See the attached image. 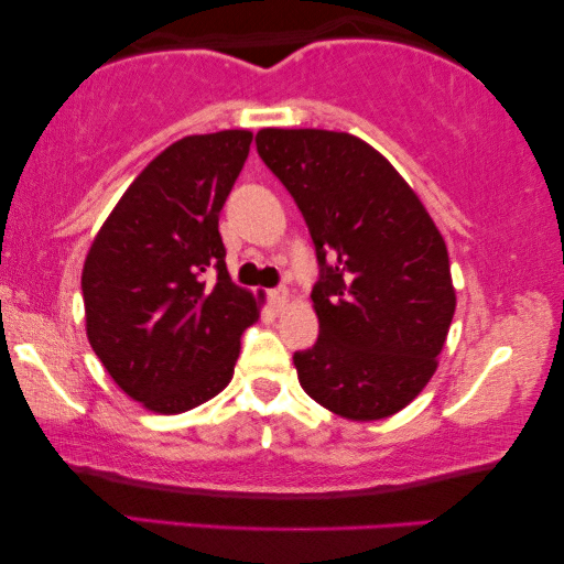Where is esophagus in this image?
Returning a JSON list of instances; mask_svg holds the SVG:
<instances>
[{
    "instance_id": "1",
    "label": "esophagus",
    "mask_w": 564,
    "mask_h": 564,
    "mask_svg": "<svg viewBox=\"0 0 564 564\" xmlns=\"http://www.w3.org/2000/svg\"><path fill=\"white\" fill-rule=\"evenodd\" d=\"M269 300H272L274 311H284V307L290 305V292L284 288H276V290L269 292Z\"/></svg>"
}]
</instances>
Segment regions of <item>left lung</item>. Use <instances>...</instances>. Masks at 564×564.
I'll return each instance as SVG.
<instances>
[{
	"label": "left lung",
	"instance_id": "left-lung-1",
	"mask_svg": "<svg viewBox=\"0 0 564 564\" xmlns=\"http://www.w3.org/2000/svg\"><path fill=\"white\" fill-rule=\"evenodd\" d=\"M257 149L295 197L321 264L318 341L292 357L300 384L341 419L395 415L434 377L457 307L436 223L357 135L264 128Z\"/></svg>",
	"mask_w": 564,
	"mask_h": 564
}]
</instances>
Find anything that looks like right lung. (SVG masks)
Wrapping results in <instances>:
<instances>
[{
  "instance_id": "right-lung-1",
  "label": "right lung",
  "mask_w": 564,
  "mask_h": 564,
  "mask_svg": "<svg viewBox=\"0 0 564 564\" xmlns=\"http://www.w3.org/2000/svg\"><path fill=\"white\" fill-rule=\"evenodd\" d=\"M251 130L187 135L159 153L118 199L82 272L91 349L143 408L176 415L234 377L241 334L264 292L226 269L218 215L249 156ZM219 276L210 283L209 272Z\"/></svg>"
}]
</instances>
